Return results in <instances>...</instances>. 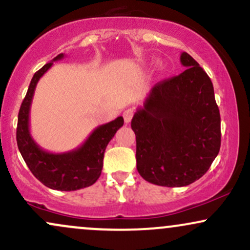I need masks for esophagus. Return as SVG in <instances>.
Returning <instances> with one entry per match:
<instances>
[{
  "label": "esophagus",
  "instance_id": "1",
  "mask_svg": "<svg viewBox=\"0 0 250 250\" xmlns=\"http://www.w3.org/2000/svg\"><path fill=\"white\" fill-rule=\"evenodd\" d=\"M134 115L133 109H127V110L123 111V119H125V123H129L131 121V117Z\"/></svg>",
  "mask_w": 250,
  "mask_h": 250
}]
</instances>
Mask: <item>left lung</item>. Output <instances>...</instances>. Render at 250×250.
<instances>
[{
	"instance_id": "1",
	"label": "left lung",
	"mask_w": 250,
	"mask_h": 250,
	"mask_svg": "<svg viewBox=\"0 0 250 250\" xmlns=\"http://www.w3.org/2000/svg\"><path fill=\"white\" fill-rule=\"evenodd\" d=\"M180 75L156 83L131 120L136 168L148 182L185 187L202 177L221 146V117L210 79L187 53Z\"/></svg>"
}]
</instances>
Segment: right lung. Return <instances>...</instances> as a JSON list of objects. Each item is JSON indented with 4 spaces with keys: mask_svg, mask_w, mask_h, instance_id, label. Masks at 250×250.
<instances>
[{
    "mask_svg": "<svg viewBox=\"0 0 250 250\" xmlns=\"http://www.w3.org/2000/svg\"><path fill=\"white\" fill-rule=\"evenodd\" d=\"M63 57L64 55L60 54L34 74L19 111L16 141L24 162L37 180L50 189L71 191L89 187L99 179L105 148L116 131L123 125V117L119 116L114 121L99 125L83 145L74 150L60 154L43 150L30 135V105L39 80L47 73L53 62L62 60Z\"/></svg>",
    "mask_w": 250,
    "mask_h": 250,
    "instance_id": "obj_1",
    "label": "right lung"
}]
</instances>
